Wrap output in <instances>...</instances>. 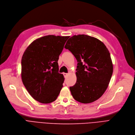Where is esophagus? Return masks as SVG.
<instances>
[{"label": "esophagus", "instance_id": "obj_1", "mask_svg": "<svg viewBox=\"0 0 135 135\" xmlns=\"http://www.w3.org/2000/svg\"><path fill=\"white\" fill-rule=\"evenodd\" d=\"M68 73H64L63 74V75H64V77H65V78H66V77L68 75Z\"/></svg>", "mask_w": 135, "mask_h": 135}]
</instances>
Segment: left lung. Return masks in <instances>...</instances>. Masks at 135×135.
<instances>
[{"label":"left lung","mask_w":135,"mask_h":135,"mask_svg":"<svg viewBox=\"0 0 135 135\" xmlns=\"http://www.w3.org/2000/svg\"><path fill=\"white\" fill-rule=\"evenodd\" d=\"M69 49L78 61L77 81L70 87L74 98L82 103H90L104 94L113 71L110 54L98 39L85 35H74L67 41Z\"/></svg>","instance_id":"left-lung-1"}]
</instances>
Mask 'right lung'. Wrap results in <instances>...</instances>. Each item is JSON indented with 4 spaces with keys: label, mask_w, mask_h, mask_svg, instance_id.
<instances>
[{
    "label": "right lung",
    "mask_w": 135,
    "mask_h": 135,
    "mask_svg": "<svg viewBox=\"0 0 135 135\" xmlns=\"http://www.w3.org/2000/svg\"><path fill=\"white\" fill-rule=\"evenodd\" d=\"M69 36H46L35 40L21 59V78L36 100L48 104L55 100L62 87V74L57 61Z\"/></svg>",
    "instance_id": "obj_1"
}]
</instances>
